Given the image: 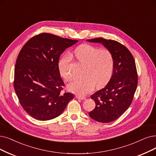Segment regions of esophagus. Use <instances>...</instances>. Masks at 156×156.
<instances>
[{
    "label": "esophagus",
    "instance_id": "esophagus-1",
    "mask_svg": "<svg viewBox=\"0 0 156 156\" xmlns=\"http://www.w3.org/2000/svg\"><path fill=\"white\" fill-rule=\"evenodd\" d=\"M76 98L77 99H80V100H85L86 98L84 97H81L79 95H76Z\"/></svg>",
    "mask_w": 156,
    "mask_h": 156
}]
</instances>
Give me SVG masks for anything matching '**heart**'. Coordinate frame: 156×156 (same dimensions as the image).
I'll return each instance as SVG.
<instances>
[{
	"label": "heart",
	"mask_w": 156,
	"mask_h": 156,
	"mask_svg": "<svg viewBox=\"0 0 156 156\" xmlns=\"http://www.w3.org/2000/svg\"><path fill=\"white\" fill-rule=\"evenodd\" d=\"M76 58L84 65L83 76L73 78L68 83L67 88L70 91L80 95H85L95 88L100 89L106 85L113 72L114 58L110 51L100 49L88 44H83L75 49ZM72 60L70 54H66L58 63L60 74L65 79L70 78L69 65Z\"/></svg>",
	"instance_id": "obj_1"
}]
</instances>
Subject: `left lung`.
Returning a JSON list of instances; mask_svg holds the SVG:
<instances>
[{"mask_svg":"<svg viewBox=\"0 0 156 156\" xmlns=\"http://www.w3.org/2000/svg\"><path fill=\"white\" fill-rule=\"evenodd\" d=\"M87 41L102 43L114 58L113 72L109 83L91 96L95 108L89 116L98 122H113L125 113L132 103L138 86L134 59L127 48L116 41L102 38Z\"/></svg>","mask_w":156,"mask_h":156,"instance_id":"8db88e82","label":"left lung"}]
</instances>
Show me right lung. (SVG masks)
I'll use <instances>...</instances> for the list:
<instances>
[{
	"label": "right lung",
	"instance_id": "add662e5",
	"mask_svg": "<svg viewBox=\"0 0 156 156\" xmlns=\"http://www.w3.org/2000/svg\"><path fill=\"white\" fill-rule=\"evenodd\" d=\"M78 40L41 33L30 38L18 55L15 67L14 88L27 113L36 120L45 121L59 116L73 98L63 93L58 62L66 48Z\"/></svg>",
	"mask_w": 156,
	"mask_h": 156
}]
</instances>
